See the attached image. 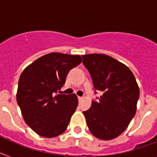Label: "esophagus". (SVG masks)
<instances>
[{
  "label": "esophagus",
  "instance_id": "34e87169",
  "mask_svg": "<svg viewBox=\"0 0 157 157\" xmlns=\"http://www.w3.org/2000/svg\"><path fill=\"white\" fill-rule=\"evenodd\" d=\"M82 99H83L82 97H78V101H81V100H82Z\"/></svg>",
  "mask_w": 157,
  "mask_h": 157
}]
</instances>
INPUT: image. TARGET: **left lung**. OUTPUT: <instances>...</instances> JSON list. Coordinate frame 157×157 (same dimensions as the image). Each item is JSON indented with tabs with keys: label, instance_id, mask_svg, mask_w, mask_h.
I'll use <instances>...</instances> for the list:
<instances>
[{
	"label": "left lung",
	"instance_id": "8db88e82",
	"mask_svg": "<svg viewBox=\"0 0 157 157\" xmlns=\"http://www.w3.org/2000/svg\"><path fill=\"white\" fill-rule=\"evenodd\" d=\"M96 90L102 92L83 112L89 131L98 139L109 140L121 135L136 112L140 89L133 73L123 63L105 54L82 55Z\"/></svg>",
	"mask_w": 157,
	"mask_h": 157
}]
</instances>
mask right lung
<instances>
[{"label":"right lung","instance_id":"add662e5","mask_svg":"<svg viewBox=\"0 0 157 157\" xmlns=\"http://www.w3.org/2000/svg\"><path fill=\"white\" fill-rule=\"evenodd\" d=\"M82 61L79 55L51 52L26 67L18 82L17 101L25 123L36 133L62 134L78 105L76 95L56 94L68 72Z\"/></svg>","mask_w":157,"mask_h":157}]
</instances>
